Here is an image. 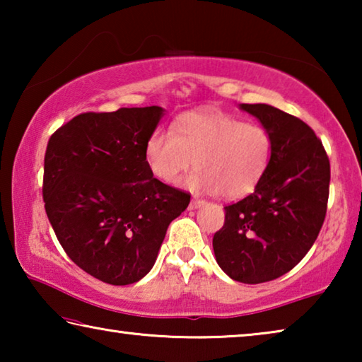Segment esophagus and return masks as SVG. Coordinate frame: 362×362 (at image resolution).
I'll list each match as a JSON object with an SVG mask.
<instances>
[{"mask_svg":"<svg viewBox=\"0 0 362 362\" xmlns=\"http://www.w3.org/2000/svg\"><path fill=\"white\" fill-rule=\"evenodd\" d=\"M203 204H206V201L193 198L192 201H189V209H198V207H201V206H203Z\"/></svg>","mask_w":362,"mask_h":362,"instance_id":"1","label":"esophagus"}]
</instances>
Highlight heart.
<instances>
[{
	"mask_svg": "<svg viewBox=\"0 0 362 362\" xmlns=\"http://www.w3.org/2000/svg\"><path fill=\"white\" fill-rule=\"evenodd\" d=\"M273 155L269 132L222 112L182 115L173 131L156 129L145 144V163L155 179L175 183L196 166L185 187L236 199L254 192Z\"/></svg>",
	"mask_w": 362,
	"mask_h": 362,
	"instance_id": "1",
	"label": "heart"
}]
</instances>
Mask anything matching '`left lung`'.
Instances as JSON below:
<instances>
[{"instance_id":"1","label":"left lung","mask_w":362,"mask_h":362,"mask_svg":"<svg viewBox=\"0 0 362 362\" xmlns=\"http://www.w3.org/2000/svg\"><path fill=\"white\" fill-rule=\"evenodd\" d=\"M240 108L272 136V163L254 193L225 207L212 247L231 279L260 284L291 272L313 246L326 217L330 164L302 119L267 103Z\"/></svg>"}]
</instances>
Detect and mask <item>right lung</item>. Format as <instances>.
<instances>
[{
    "instance_id": "obj_1",
    "label": "right lung",
    "mask_w": 362,
    "mask_h": 362,
    "mask_svg": "<svg viewBox=\"0 0 362 362\" xmlns=\"http://www.w3.org/2000/svg\"><path fill=\"white\" fill-rule=\"evenodd\" d=\"M164 108L83 113L49 139L42 198L66 255L113 286L137 283L155 265L168 226L189 194L151 175L145 144Z\"/></svg>"
}]
</instances>
